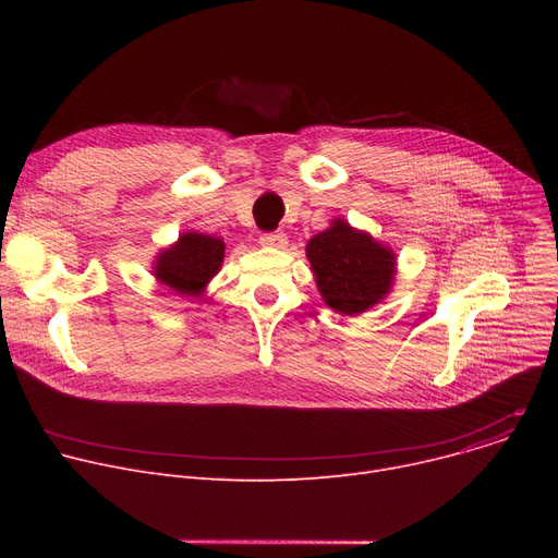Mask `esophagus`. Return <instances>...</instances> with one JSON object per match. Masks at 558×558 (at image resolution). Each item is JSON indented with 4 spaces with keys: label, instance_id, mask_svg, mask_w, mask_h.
Returning a JSON list of instances; mask_svg holds the SVG:
<instances>
[{
    "label": "esophagus",
    "instance_id": "obj_1",
    "mask_svg": "<svg viewBox=\"0 0 558 558\" xmlns=\"http://www.w3.org/2000/svg\"><path fill=\"white\" fill-rule=\"evenodd\" d=\"M259 244L271 246V248H284L287 246V234L276 230V232H262L259 234Z\"/></svg>",
    "mask_w": 558,
    "mask_h": 558
}]
</instances>
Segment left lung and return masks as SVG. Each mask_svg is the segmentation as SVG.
I'll return each mask as SVG.
<instances>
[{
	"label": "left lung",
	"mask_w": 558,
	"mask_h": 558,
	"mask_svg": "<svg viewBox=\"0 0 558 558\" xmlns=\"http://www.w3.org/2000/svg\"><path fill=\"white\" fill-rule=\"evenodd\" d=\"M305 253L320 299L339 314H362L391 291L393 251L343 219H335L328 230L314 234Z\"/></svg>",
	"instance_id": "8db88e82"
}]
</instances>
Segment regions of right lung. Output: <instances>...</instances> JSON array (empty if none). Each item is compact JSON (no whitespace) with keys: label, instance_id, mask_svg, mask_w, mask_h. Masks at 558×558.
Listing matches in <instances>:
<instances>
[{"label":"right lung","instance_id":"1","mask_svg":"<svg viewBox=\"0 0 558 558\" xmlns=\"http://www.w3.org/2000/svg\"><path fill=\"white\" fill-rule=\"evenodd\" d=\"M223 240L203 232H183L179 242L158 253L154 276L179 296H201L223 262Z\"/></svg>","mask_w":558,"mask_h":558}]
</instances>
